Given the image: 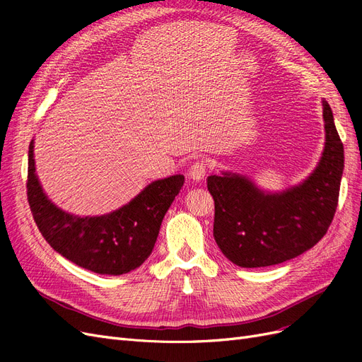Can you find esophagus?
I'll list each match as a JSON object with an SVG mask.
<instances>
[{
	"label": "esophagus",
	"instance_id": "1",
	"mask_svg": "<svg viewBox=\"0 0 362 362\" xmlns=\"http://www.w3.org/2000/svg\"><path fill=\"white\" fill-rule=\"evenodd\" d=\"M208 161L206 160H198L194 161L189 168V178L193 181H202L208 172Z\"/></svg>",
	"mask_w": 362,
	"mask_h": 362
}]
</instances>
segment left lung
Returning <instances> with one entry per match:
<instances>
[{"mask_svg":"<svg viewBox=\"0 0 362 362\" xmlns=\"http://www.w3.org/2000/svg\"><path fill=\"white\" fill-rule=\"evenodd\" d=\"M325 149L314 172L279 193L258 189L243 175L206 178L214 199L213 235L223 255L240 267H267L303 254L329 228L338 204L344 148L329 104L323 100Z\"/></svg>","mask_w":362,"mask_h":362,"instance_id":"obj_1","label":"left lung"}]
</instances>
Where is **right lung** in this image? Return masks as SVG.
Instances as JSON below:
<instances>
[{"label":"right lung","mask_w":362,"mask_h":362,"mask_svg":"<svg viewBox=\"0 0 362 362\" xmlns=\"http://www.w3.org/2000/svg\"><path fill=\"white\" fill-rule=\"evenodd\" d=\"M35 145L28 148L27 198L33 218L49 246L76 266L100 275H124L151 255L163 217L184 184L182 175L157 180L119 210L74 216L54 205L37 180Z\"/></svg>","instance_id":"add662e5"}]
</instances>
